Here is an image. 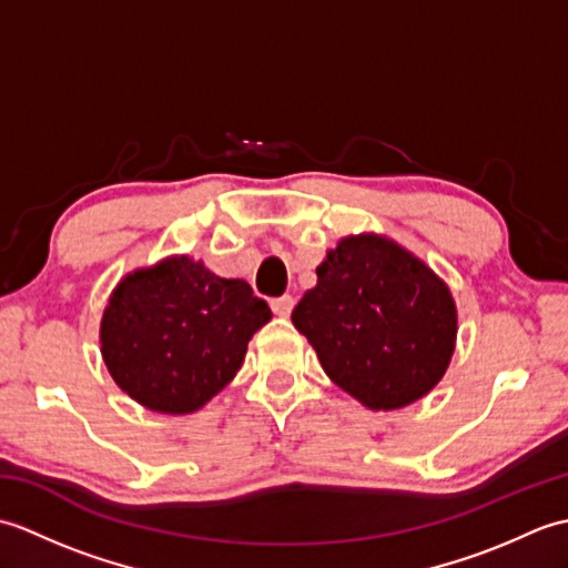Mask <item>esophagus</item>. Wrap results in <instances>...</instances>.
<instances>
[{"label": "esophagus", "mask_w": 568, "mask_h": 568, "mask_svg": "<svg viewBox=\"0 0 568 568\" xmlns=\"http://www.w3.org/2000/svg\"><path fill=\"white\" fill-rule=\"evenodd\" d=\"M273 312L277 317H291V312L295 307V297L293 295H283V297H275L271 303Z\"/></svg>", "instance_id": "obj_1"}]
</instances>
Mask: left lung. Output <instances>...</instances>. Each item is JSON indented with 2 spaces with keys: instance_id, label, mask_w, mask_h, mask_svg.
I'll return each instance as SVG.
<instances>
[{
  "instance_id": "left-lung-1",
  "label": "left lung",
  "mask_w": 568,
  "mask_h": 568,
  "mask_svg": "<svg viewBox=\"0 0 568 568\" xmlns=\"http://www.w3.org/2000/svg\"><path fill=\"white\" fill-rule=\"evenodd\" d=\"M293 324L342 390L390 413L444 378L458 315L449 285L425 261L388 236L364 232L327 251Z\"/></svg>"
}]
</instances>
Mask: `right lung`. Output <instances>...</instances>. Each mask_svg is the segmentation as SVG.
Instances as JSON below:
<instances>
[{"instance_id": "obj_1", "label": "right lung", "mask_w": 568, "mask_h": 568, "mask_svg": "<svg viewBox=\"0 0 568 568\" xmlns=\"http://www.w3.org/2000/svg\"><path fill=\"white\" fill-rule=\"evenodd\" d=\"M271 317L246 281L173 253L116 283L102 312L100 352L131 400L192 415L234 381L251 336Z\"/></svg>"}]
</instances>
